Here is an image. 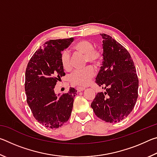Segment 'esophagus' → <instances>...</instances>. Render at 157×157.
<instances>
[{
  "instance_id": "esophagus-1",
  "label": "esophagus",
  "mask_w": 157,
  "mask_h": 157,
  "mask_svg": "<svg viewBox=\"0 0 157 157\" xmlns=\"http://www.w3.org/2000/svg\"><path fill=\"white\" fill-rule=\"evenodd\" d=\"M84 89H85L83 88V87H78V88H77V91H78V92H80V91H84Z\"/></svg>"
}]
</instances>
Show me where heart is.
<instances>
[{
	"label": "heart",
	"instance_id": "obj_1",
	"mask_svg": "<svg viewBox=\"0 0 157 157\" xmlns=\"http://www.w3.org/2000/svg\"><path fill=\"white\" fill-rule=\"evenodd\" d=\"M73 48L75 51L86 55V62H88L91 65L97 66L100 63L102 54L99 50L94 49V45L91 42L86 40L79 41L73 45ZM60 61L63 69L69 70L71 68L70 54L66 50L61 52ZM94 75V69L91 67L78 69L71 73L70 81L75 86H86L91 82Z\"/></svg>",
	"mask_w": 157,
	"mask_h": 157
}]
</instances>
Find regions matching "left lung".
I'll use <instances>...</instances> for the list:
<instances>
[{
    "instance_id": "obj_1",
    "label": "left lung",
    "mask_w": 157,
    "mask_h": 157,
    "mask_svg": "<svg viewBox=\"0 0 157 157\" xmlns=\"http://www.w3.org/2000/svg\"><path fill=\"white\" fill-rule=\"evenodd\" d=\"M100 34L103 39V61L95 82L106 91L98 93L91 106L101 120L118 123L127 117L134 107L139 79L126 48L111 36Z\"/></svg>"
}]
</instances>
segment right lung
Listing matches in <instances>:
<instances>
[{"label":"right lung","mask_w":157,"mask_h":157,"mask_svg":"<svg viewBox=\"0 0 157 157\" xmlns=\"http://www.w3.org/2000/svg\"><path fill=\"white\" fill-rule=\"evenodd\" d=\"M73 38L49 40L34 53L25 71V91L28 105L34 118L46 127L58 128L70 118L77 90L55 94L54 89L65 75L60 61L61 52Z\"/></svg>","instance_id":"1"}]
</instances>
